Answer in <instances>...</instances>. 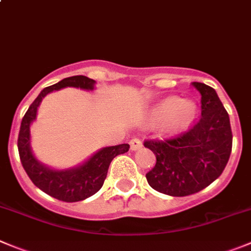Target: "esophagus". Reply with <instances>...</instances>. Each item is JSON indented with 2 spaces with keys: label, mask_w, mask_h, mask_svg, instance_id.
I'll return each mask as SVG.
<instances>
[{
  "label": "esophagus",
  "mask_w": 251,
  "mask_h": 251,
  "mask_svg": "<svg viewBox=\"0 0 251 251\" xmlns=\"http://www.w3.org/2000/svg\"><path fill=\"white\" fill-rule=\"evenodd\" d=\"M130 147L132 151H136V150L141 149L142 147V141L140 139H132L130 141Z\"/></svg>",
  "instance_id": "1"
}]
</instances>
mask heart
I'll return each instance as SVG.
<instances>
[{
  "label": "heart",
  "instance_id": "obj_1",
  "mask_svg": "<svg viewBox=\"0 0 251 251\" xmlns=\"http://www.w3.org/2000/svg\"><path fill=\"white\" fill-rule=\"evenodd\" d=\"M196 112L197 106L192 100L170 97L152 109V118L158 123H166L171 130H182L194 120Z\"/></svg>",
  "mask_w": 251,
  "mask_h": 251
}]
</instances>
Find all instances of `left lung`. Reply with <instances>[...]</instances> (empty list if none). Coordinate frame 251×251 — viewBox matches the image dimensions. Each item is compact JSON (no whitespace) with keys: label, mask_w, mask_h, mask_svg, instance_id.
Masks as SVG:
<instances>
[{"label":"left lung","mask_w":251,"mask_h":251,"mask_svg":"<svg viewBox=\"0 0 251 251\" xmlns=\"http://www.w3.org/2000/svg\"><path fill=\"white\" fill-rule=\"evenodd\" d=\"M192 84L202 95L200 119L178 135L144 142L156 156L147 182L172 197L198 193L213 183L223 173L233 146L229 115L215 90L203 83Z\"/></svg>","instance_id":"obj_1"}]
</instances>
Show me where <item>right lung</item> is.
<instances>
[{"label":"right lung","mask_w":251,"mask_h":251,"mask_svg":"<svg viewBox=\"0 0 251 251\" xmlns=\"http://www.w3.org/2000/svg\"><path fill=\"white\" fill-rule=\"evenodd\" d=\"M95 81L84 75L69 76L54 85L47 86L41 91L30 106L28 107L21 123L20 133H18V152L25 173L33 182L34 186L38 187L44 193L49 194L55 200L63 202L73 203L84 201L93 194L97 193L104 184L106 178L107 170L118 154H123L128 151L130 145L123 144L116 146H110L101 149L97 153L91 156L84 165L73 170L54 171L39 163L33 156L29 147V125L36 119L37 109L41 104L42 99L47 94L53 90H59L65 86L93 90Z\"/></svg>","instance_id":"right-lung-1"}]
</instances>
